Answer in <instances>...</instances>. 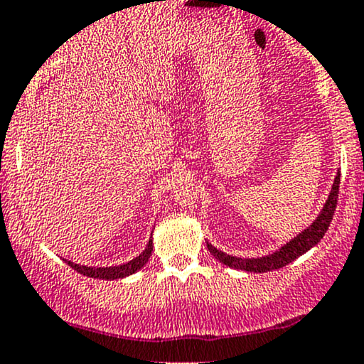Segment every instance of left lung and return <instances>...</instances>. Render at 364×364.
Segmentation results:
<instances>
[{"instance_id":"obj_1","label":"left lung","mask_w":364,"mask_h":364,"mask_svg":"<svg viewBox=\"0 0 364 364\" xmlns=\"http://www.w3.org/2000/svg\"><path fill=\"white\" fill-rule=\"evenodd\" d=\"M339 185H341V173H337L336 179H333V185L330 188L328 198L325 200L323 208L320 210V214L316 215V219L308 225L304 231L296 235L292 240L287 241L286 245H282L281 248L275 250L274 253L263 255V257L257 258H241V257H232L220 250H217L214 245L207 241V248L214 257L224 265L231 267L236 270H245V272H270V270H277L286 267L287 263L294 262L296 258H299L304 255L308 250H311L313 246L318 245L321 237L327 232L330 223H332L333 212L337 207V196H339Z\"/></svg>"}]
</instances>
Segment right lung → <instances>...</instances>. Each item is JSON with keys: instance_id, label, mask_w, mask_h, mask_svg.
<instances>
[{"instance_id": "add662e5", "label": "right lung", "mask_w": 364, "mask_h": 364, "mask_svg": "<svg viewBox=\"0 0 364 364\" xmlns=\"http://www.w3.org/2000/svg\"><path fill=\"white\" fill-rule=\"evenodd\" d=\"M154 245H152V236H150L147 246L141 252L139 257H135L133 260L127 263H121V265H112V267H87V265H78V263H73L70 260H65L72 269L77 270L78 274L87 275V277L94 279H106V281H114V279H124L128 275L139 272L141 267L149 262L150 255H152Z\"/></svg>"}]
</instances>
